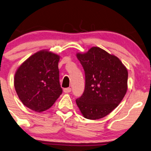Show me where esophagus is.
<instances>
[{
	"label": "esophagus",
	"instance_id": "34e87169",
	"mask_svg": "<svg viewBox=\"0 0 151 151\" xmlns=\"http://www.w3.org/2000/svg\"><path fill=\"white\" fill-rule=\"evenodd\" d=\"M63 91H64L65 93H70V92H71V91H72V88L69 87V88H64V90H63Z\"/></svg>",
	"mask_w": 151,
	"mask_h": 151
}]
</instances>
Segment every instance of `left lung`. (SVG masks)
I'll use <instances>...</instances> for the list:
<instances>
[{"label":"left lung","mask_w":151,"mask_h":151,"mask_svg":"<svg viewBox=\"0 0 151 151\" xmlns=\"http://www.w3.org/2000/svg\"><path fill=\"white\" fill-rule=\"evenodd\" d=\"M85 72V89L76 100L85 118L101 119L122 101L127 91L128 72L117 57L99 47L77 53Z\"/></svg>","instance_id":"left-lung-1"}]
</instances>
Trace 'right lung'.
<instances>
[{"label": "right lung", "instance_id": "1", "mask_svg": "<svg viewBox=\"0 0 151 151\" xmlns=\"http://www.w3.org/2000/svg\"><path fill=\"white\" fill-rule=\"evenodd\" d=\"M60 56L47 50L36 52L14 74L16 92L25 106L37 112L48 110L63 93L59 81Z\"/></svg>", "mask_w": 151, "mask_h": 151}]
</instances>
